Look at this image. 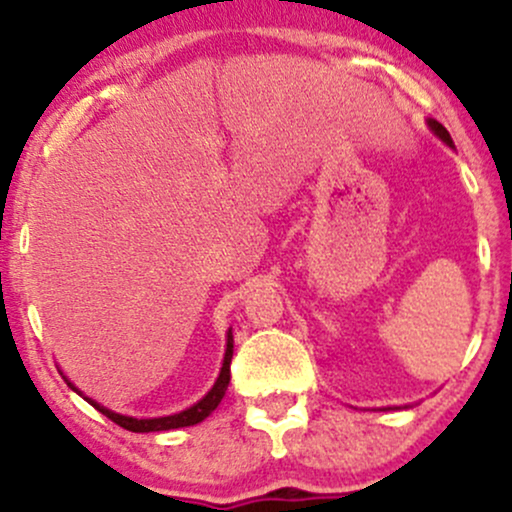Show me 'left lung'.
<instances>
[{
	"mask_svg": "<svg viewBox=\"0 0 512 512\" xmlns=\"http://www.w3.org/2000/svg\"><path fill=\"white\" fill-rule=\"evenodd\" d=\"M426 122H428V129H431V132L436 134V137L440 139V142H443V144H448L450 149H455V144H452V137H450V132H448V129H445L443 125H440L438 120H431V117H428Z\"/></svg>",
	"mask_w": 512,
	"mask_h": 512,
	"instance_id": "obj_1",
	"label": "left lung"
}]
</instances>
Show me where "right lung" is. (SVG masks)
Wrapping results in <instances>:
<instances>
[{
  "mask_svg": "<svg viewBox=\"0 0 512 512\" xmlns=\"http://www.w3.org/2000/svg\"><path fill=\"white\" fill-rule=\"evenodd\" d=\"M231 358H233V332L228 330V334H226V354H223L219 378H216L214 387H211V390L202 399H199V402L192 404V407L182 409V411H178V414L156 416V419H134V416H125V414H117V411H110L108 407H103V404H98L96 399L81 395V392L76 390L72 383H69L67 375H62V378L67 380V385L72 387L74 392H79V395L84 397L86 402L91 404V407H96L103 416H108L110 421H115L117 426L127 428V431H132V433H158V431H173V428L195 426V424H199V421L207 419L211 411L219 407L223 395H226V390H228V383H231Z\"/></svg>",
  "mask_w": 512,
  "mask_h": 512,
  "instance_id": "1",
  "label": "right lung"
}]
</instances>
